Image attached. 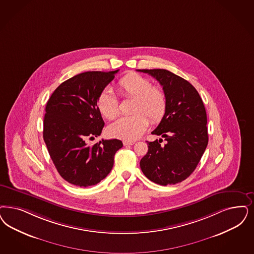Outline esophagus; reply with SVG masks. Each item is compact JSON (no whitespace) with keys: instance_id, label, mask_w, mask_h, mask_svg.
I'll return each mask as SVG.
<instances>
[{"instance_id":"34e87169","label":"esophagus","mask_w":254,"mask_h":254,"mask_svg":"<svg viewBox=\"0 0 254 254\" xmlns=\"http://www.w3.org/2000/svg\"><path fill=\"white\" fill-rule=\"evenodd\" d=\"M135 142L134 141H129V140H124L123 141V144L125 145V146H127V145H133Z\"/></svg>"}]
</instances>
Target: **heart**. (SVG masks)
<instances>
[{
    "instance_id": "heart-1",
    "label": "heart",
    "mask_w": 254,
    "mask_h": 254,
    "mask_svg": "<svg viewBox=\"0 0 254 254\" xmlns=\"http://www.w3.org/2000/svg\"><path fill=\"white\" fill-rule=\"evenodd\" d=\"M117 89L121 96L134 98L131 109L134 114L111 124L108 127L111 136L122 140H137L146 130L148 118L152 124H158L163 119L168 107L166 94L161 88L153 86L150 79L130 73L119 79ZM97 108L109 120L114 119L119 113L118 101L108 89L97 97Z\"/></svg>"
}]
</instances>
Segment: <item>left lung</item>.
<instances>
[{
  "instance_id": "obj_1",
  "label": "left lung",
  "mask_w": 254,
  "mask_h": 254,
  "mask_svg": "<svg viewBox=\"0 0 254 254\" xmlns=\"http://www.w3.org/2000/svg\"><path fill=\"white\" fill-rule=\"evenodd\" d=\"M137 70L157 79L168 100L166 114L152 131L166 141H147L140 169L156 184H177L192 174L207 146L205 108L197 90L183 78L166 69Z\"/></svg>"
}]
</instances>
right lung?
Segmentation results:
<instances>
[{"label":"right lung","instance_id":"add662e5","mask_svg":"<svg viewBox=\"0 0 254 254\" xmlns=\"http://www.w3.org/2000/svg\"><path fill=\"white\" fill-rule=\"evenodd\" d=\"M118 72L88 71L64 81L46 105L43 138L53 164L62 177L78 187L99 183L114 166V155L123 142L101 140L104 121L97 97Z\"/></svg>","mask_w":254,"mask_h":254}]
</instances>
